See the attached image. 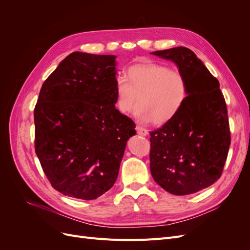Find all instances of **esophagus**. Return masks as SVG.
<instances>
[{"label": "esophagus", "instance_id": "1", "mask_svg": "<svg viewBox=\"0 0 250 250\" xmlns=\"http://www.w3.org/2000/svg\"><path fill=\"white\" fill-rule=\"evenodd\" d=\"M135 129H137L138 134L143 135V137H145V135H147V134H148V130H147V129H145V128L141 127V126H137V128H135Z\"/></svg>", "mask_w": 250, "mask_h": 250}]
</instances>
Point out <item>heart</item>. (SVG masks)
<instances>
[{"label": "heart", "mask_w": 250, "mask_h": 250, "mask_svg": "<svg viewBox=\"0 0 250 250\" xmlns=\"http://www.w3.org/2000/svg\"><path fill=\"white\" fill-rule=\"evenodd\" d=\"M187 96L188 83L183 73L161 63L133 64L128 67L127 77L116 80L118 109L128 115L139 99L134 115L143 123H168L183 107Z\"/></svg>", "instance_id": "obj_1"}]
</instances>
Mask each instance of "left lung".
I'll list each match as a JSON object with an SVG mask.
<instances>
[{
	"label": "left lung",
	"mask_w": 250,
	"mask_h": 250,
	"mask_svg": "<svg viewBox=\"0 0 250 250\" xmlns=\"http://www.w3.org/2000/svg\"><path fill=\"white\" fill-rule=\"evenodd\" d=\"M151 54L171 60L188 83L177 115L150 132V171L173 195L203 190L220 178L230 145L228 107L219 81L195 53L177 47Z\"/></svg>",
	"instance_id": "left-lung-1"
}]
</instances>
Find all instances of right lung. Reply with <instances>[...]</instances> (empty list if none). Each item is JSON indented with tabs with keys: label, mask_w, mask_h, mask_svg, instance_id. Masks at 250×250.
Returning a JSON list of instances; mask_svg holds the SVG:
<instances>
[{
	"label": "right lung",
	"mask_w": 250,
	"mask_h": 250,
	"mask_svg": "<svg viewBox=\"0 0 250 250\" xmlns=\"http://www.w3.org/2000/svg\"><path fill=\"white\" fill-rule=\"evenodd\" d=\"M116 56L73 52L43 82L35 152L52 187L93 200L116 183L133 121L116 108Z\"/></svg>",
	"instance_id": "right-lung-1"
}]
</instances>
